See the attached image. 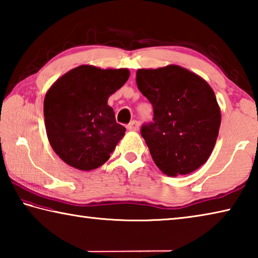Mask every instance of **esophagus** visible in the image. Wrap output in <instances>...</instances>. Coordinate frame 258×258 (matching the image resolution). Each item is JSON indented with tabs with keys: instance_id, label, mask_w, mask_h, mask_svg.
Masks as SVG:
<instances>
[{
	"instance_id": "esophagus-1",
	"label": "esophagus",
	"mask_w": 258,
	"mask_h": 258,
	"mask_svg": "<svg viewBox=\"0 0 258 258\" xmlns=\"http://www.w3.org/2000/svg\"><path fill=\"white\" fill-rule=\"evenodd\" d=\"M139 126H140V123L138 120H132L127 126H126V127H127L128 131H138Z\"/></svg>"
}]
</instances>
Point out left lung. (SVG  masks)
<instances>
[{"label": "left lung", "instance_id": "obj_1", "mask_svg": "<svg viewBox=\"0 0 258 258\" xmlns=\"http://www.w3.org/2000/svg\"><path fill=\"white\" fill-rule=\"evenodd\" d=\"M137 84L154 108V121L141 135L161 172L185 175L206 163L221 125V110L208 83L187 69L169 64L139 69Z\"/></svg>", "mask_w": 258, "mask_h": 258}]
</instances>
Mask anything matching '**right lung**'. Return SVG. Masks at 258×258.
Wrapping results in <instances>:
<instances>
[{
    "label": "right lung",
    "instance_id": "add662e5",
    "mask_svg": "<svg viewBox=\"0 0 258 258\" xmlns=\"http://www.w3.org/2000/svg\"><path fill=\"white\" fill-rule=\"evenodd\" d=\"M130 77L128 69L82 64L56 80L45 94V128L52 149L81 171L103 165L124 137L108 98Z\"/></svg>",
    "mask_w": 258,
    "mask_h": 258
}]
</instances>
